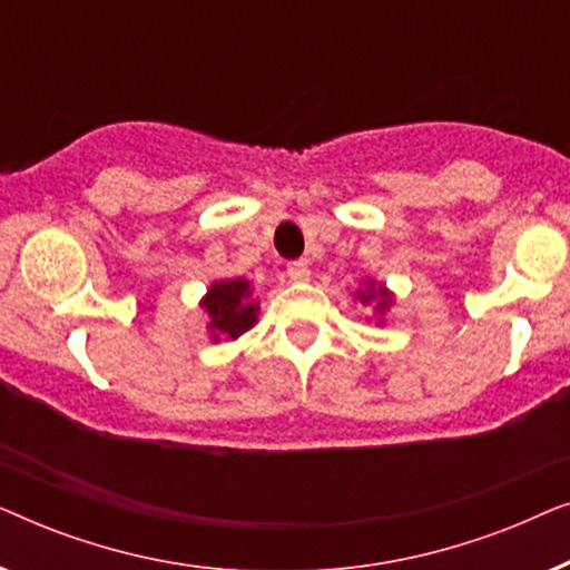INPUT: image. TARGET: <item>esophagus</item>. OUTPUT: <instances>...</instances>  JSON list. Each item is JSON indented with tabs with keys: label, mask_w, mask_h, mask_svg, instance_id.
I'll return each instance as SVG.
<instances>
[{
	"label": "esophagus",
	"mask_w": 570,
	"mask_h": 570,
	"mask_svg": "<svg viewBox=\"0 0 570 570\" xmlns=\"http://www.w3.org/2000/svg\"><path fill=\"white\" fill-rule=\"evenodd\" d=\"M287 277L295 279V283H306V279L311 277L308 264L303 262V259H298V262H291V264H287Z\"/></svg>",
	"instance_id": "34e87169"
}]
</instances>
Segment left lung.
Returning a JSON list of instances; mask_svg holds the SVG:
<instances>
[{"instance_id":"8db88e82","label":"left lung","mask_w":570,"mask_h":570,"mask_svg":"<svg viewBox=\"0 0 570 570\" xmlns=\"http://www.w3.org/2000/svg\"><path fill=\"white\" fill-rule=\"evenodd\" d=\"M355 298L363 303V306H368L373 303L376 306V324L384 326V314L389 311V306L394 303V293L389 291L384 283H376V279H365L363 287H357L355 291Z\"/></svg>"}]
</instances>
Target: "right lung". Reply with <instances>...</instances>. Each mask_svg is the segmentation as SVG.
<instances>
[{
    "label": "right lung",
    "instance_id": "1",
    "mask_svg": "<svg viewBox=\"0 0 570 570\" xmlns=\"http://www.w3.org/2000/svg\"><path fill=\"white\" fill-rule=\"evenodd\" d=\"M209 316L207 332L213 342H230L252 330L259 316V301L254 298V287L248 279H217L207 287L205 298L199 301Z\"/></svg>",
    "mask_w": 570,
    "mask_h": 570
}]
</instances>
